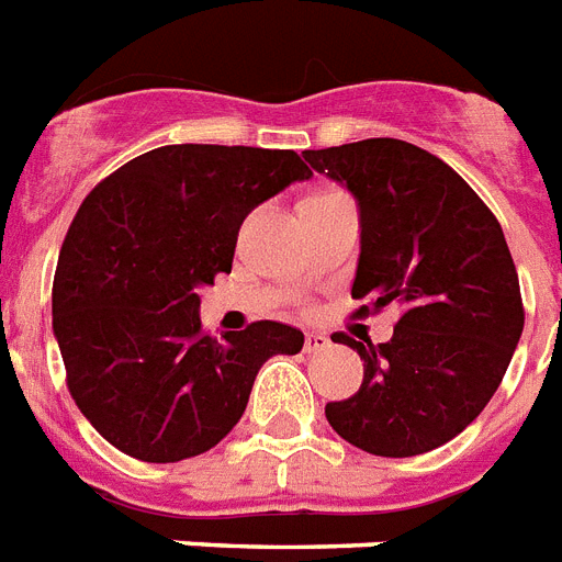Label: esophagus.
<instances>
[{
	"instance_id": "obj_1",
	"label": "esophagus",
	"mask_w": 562,
	"mask_h": 562,
	"mask_svg": "<svg viewBox=\"0 0 562 562\" xmlns=\"http://www.w3.org/2000/svg\"><path fill=\"white\" fill-rule=\"evenodd\" d=\"M329 347V338L324 333H310L304 338V352H321V349H327Z\"/></svg>"
}]
</instances>
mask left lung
<instances>
[{"mask_svg": "<svg viewBox=\"0 0 562 562\" xmlns=\"http://www.w3.org/2000/svg\"><path fill=\"white\" fill-rule=\"evenodd\" d=\"M361 207L352 318L397 306L386 344L335 333L363 361V383L327 404L340 438L412 458L467 429L501 386L522 333V299L495 213L438 156L401 138L304 150Z\"/></svg>", "mask_w": 562, "mask_h": 562, "instance_id": "1", "label": "left lung"}]
</instances>
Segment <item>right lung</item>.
I'll return each mask as SVG.
<instances>
[{"label": "right lung", "mask_w": 562, "mask_h": 562, "mask_svg": "<svg viewBox=\"0 0 562 562\" xmlns=\"http://www.w3.org/2000/svg\"><path fill=\"white\" fill-rule=\"evenodd\" d=\"M310 176L295 150L167 144L81 201L53 276V335L70 397L119 452H207L241 420L261 363L301 352V329L276 321L207 335L199 286L233 270L249 210Z\"/></svg>", "instance_id": "right-lung-1"}]
</instances>
